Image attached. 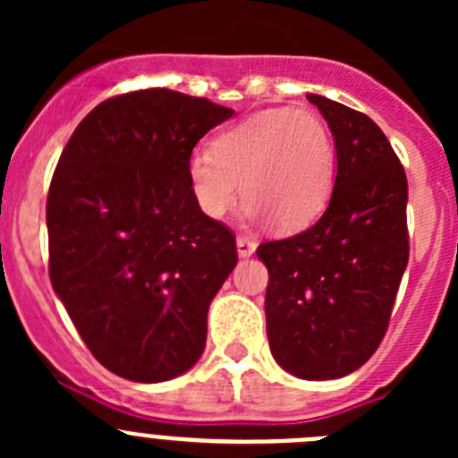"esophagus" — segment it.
I'll return each instance as SVG.
<instances>
[{
    "instance_id": "34e87169",
    "label": "esophagus",
    "mask_w": 458,
    "mask_h": 458,
    "mask_svg": "<svg viewBox=\"0 0 458 458\" xmlns=\"http://www.w3.org/2000/svg\"><path fill=\"white\" fill-rule=\"evenodd\" d=\"M237 252L239 257H250L255 252V242L248 237H237Z\"/></svg>"
}]
</instances>
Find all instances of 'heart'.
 <instances>
[{
    "label": "heart",
    "mask_w": 458,
    "mask_h": 458,
    "mask_svg": "<svg viewBox=\"0 0 458 458\" xmlns=\"http://www.w3.org/2000/svg\"><path fill=\"white\" fill-rule=\"evenodd\" d=\"M335 173L327 123L312 110L294 108L252 114L221 132L212 152H195L188 161L192 195L208 216H224L242 186L243 212L266 216L281 233L306 228L321 215Z\"/></svg>",
    "instance_id": "obj_1"
}]
</instances>
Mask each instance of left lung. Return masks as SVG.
Masks as SVG:
<instances>
[{
    "label": "left lung",
    "instance_id": "left-lung-1",
    "mask_svg": "<svg viewBox=\"0 0 458 458\" xmlns=\"http://www.w3.org/2000/svg\"><path fill=\"white\" fill-rule=\"evenodd\" d=\"M335 137L336 179L315 225L266 242L272 357L308 381L339 378L377 352L410 257L408 179L368 114L308 95Z\"/></svg>",
    "mask_w": 458,
    "mask_h": 458
}]
</instances>
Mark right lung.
Here are the masks:
<instances>
[{"label":"right lung","mask_w":458,"mask_h":458,"mask_svg":"<svg viewBox=\"0 0 458 458\" xmlns=\"http://www.w3.org/2000/svg\"><path fill=\"white\" fill-rule=\"evenodd\" d=\"M233 113L168 88L123 92L92 108L59 157L46 199L50 284L92 357L119 377L168 381L206 348L237 243L203 215L188 161Z\"/></svg>","instance_id":"1"}]
</instances>
